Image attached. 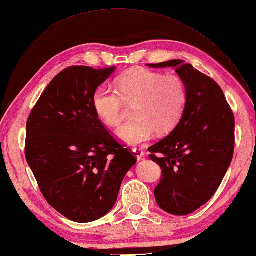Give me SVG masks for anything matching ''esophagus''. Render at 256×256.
<instances>
[{"label": "esophagus", "mask_w": 256, "mask_h": 256, "mask_svg": "<svg viewBox=\"0 0 256 256\" xmlns=\"http://www.w3.org/2000/svg\"><path fill=\"white\" fill-rule=\"evenodd\" d=\"M132 150H133L134 155L136 156V158H138V160H140L143 158V156H144V152H143L142 150H140V148H133Z\"/></svg>", "instance_id": "obj_1"}]
</instances>
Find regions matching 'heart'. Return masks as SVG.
<instances>
[{"mask_svg": "<svg viewBox=\"0 0 256 256\" xmlns=\"http://www.w3.org/2000/svg\"><path fill=\"white\" fill-rule=\"evenodd\" d=\"M118 91L100 86L92 96V106L101 121L118 126L124 116L125 104L133 106V121L116 131L118 140L128 145H140L154 133H170L180 122L187 106V86L178 74L132 68L116 80Z\"/></svg>", "mask_w": 256, "mask_h": 256, "instance_id": "b5f03b06", "label": "heart"}]
</instances>
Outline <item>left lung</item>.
<instances>
[{
  "instance_id": "obj_1",
  "label": "left lung",
  "mask_w": 256,
  "mask_h": 256,
  "mask_svg": "<svg viewBox=\"0 0 256 256\" xmlns=\"http://www.w3.org/2000/svg\"><path fill=\"white\" fill-rule=\"evenodd\" d=\"M172 67L187 86V106L172 132L150 146V158L162 168L156 202L170 214L186 216L208 202L234 152V116L216 81L184 60L150 64Z\"/></svg>"
}]
</instances>
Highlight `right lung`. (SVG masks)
Returning <instances> with one entry per match:
<instances>
[{
	"mask_svg": "<svg viewBox=\"0 0 256 256\" xmlns=\"http://www.w3.org/2000/svg\"><path fill=\"white\" fill-rule=\"evenodd\" d=\"M116 67L72 66L47 86L26 123L25 157L47 202L67 219H100L136 157L106 130L92 96Z\"/></svg>",
	"mask_w": 256,
	"mask_h": 256,
	"instance_id": "right-lung-1",
	"label": "right lung"
}]
</instances>
